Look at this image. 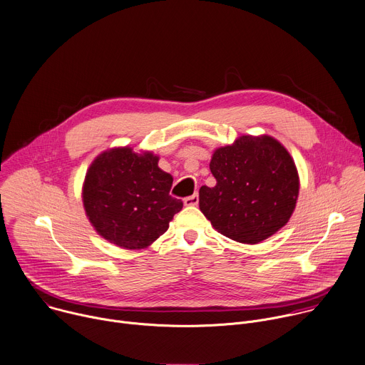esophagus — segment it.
I'll use <instances>...</instances> for the list:
<instances>
[{"label":"esophagus","instance_id":"obj_1","mask_svg":"<svg viewBox=\"0 0 365 365\" xmlns=\"http://www.w3.org/2000/svg\"><path fill=\"white\" fill-rule=\"evenodd\" d=\"M184 204H185L187 207L197 205V204H198V194L195 192V194H192V195H190V197H185V198H184Z\"/></svg>","mask_w":365,"mask_h":365}]
</instances>
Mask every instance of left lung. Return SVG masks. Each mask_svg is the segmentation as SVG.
I'll return each mask as SVG.
<instances>
[{"mask_svg":"<svg viewBox=\"0 0 365 365\" xmlns=\"http://www.w3.org/2000/svg\"><path fill=\"white\" fill-rule=\"evenodd\" d=\"M217 184L200 188V210L211 226L239 243L256 245L280 230L299 195L294 158L269 135H243L214 151Z\"/></svg>","mask_w":365,"mask_h":365,"instance_id":"left-lung-1","label":"left lung"}]
</instances>
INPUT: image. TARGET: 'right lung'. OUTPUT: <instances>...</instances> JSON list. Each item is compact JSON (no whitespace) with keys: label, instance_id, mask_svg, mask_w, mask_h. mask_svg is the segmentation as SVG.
<instances>
[{"label":"right lung","instance_id":"add662e5","mask_svg":"<svg viewBox=\"0 0 365 365\" xmlns=\"http://www.w3.org/2000/svg\"><path fill=\"white\" fill-rule=\"evenodd\" d=\"M153 153L112 148L91 164L82 190L89 222L108 242L130 250L164 235L182 201L170 195L173 177Z\"/></svg>","mask_w":365,"mask_h":365}]
</instances>
